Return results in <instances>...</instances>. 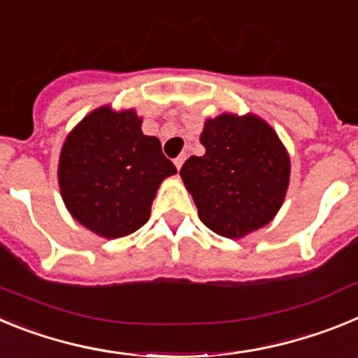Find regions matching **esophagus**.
<instances>
[{
  "mask_svg": "<svg viewBox=\"0 0 358 358\" xmlns=\"http://www.w3.org/2000/svg\"><path fill=\"white\" fill-rule=\"evenodd\" d=\"M185 159H186V154H181V156H177L176 159H173V164H176L177 170H181V166H182V163H185Z\"/></svg>",
  "mask_w": 358,
  "mask_h": 358,
  "instance_id": "esophagus-1",
  "label": "esophagus"
}]
</instances>
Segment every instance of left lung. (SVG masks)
Here are the masks:
<instances>
[{"label": "left lung", "instance_id": "1", "mask_svg": "<svg viewBox=\"0 0 358 358\" xmlns=\"http://www.w3.org/2000/svg\"><path fill=\"white\" fill-rule=\"evenodd\" d=\"M201 143L204 156L189 157L179 173L202 224L226 238L267 226L290 182V156L276 131L252 113H222L204 122Z\"/></svg>", "mask_w": 358, "mask_h": 358}]
</instances>
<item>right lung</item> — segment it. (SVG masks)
Wrapping results in <instances>:
<instances>
[{"instance_id": "1", "label": "right lung", "mask_w": 358, "mask_h": 358, "mask_svg": "<svg viewBox=\"0 0 358 358\" xmlns=\"http://www.w3.org/2000/svg\"><path fill=\"white\" fill-rule=\"evenodd\" d=\"M141 122L134 109L102 106L71 129L61 148L57 177L66 210L102 238L145 226L157 188L177 173Z\"/></svg>"}]
</instances>
